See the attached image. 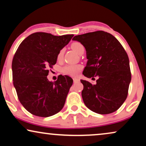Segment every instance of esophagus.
<instances>
[{"label": "esophagus", "mask_w": 146, "mask_h": 146, "mask_svg": "<svg viewBox=\"0 0 146 146\" xmlns=\"http://www.w3.org/2000/svg\"><path fill=\"white\" fill-rule=\"evenodd\" d=\"M73 81H74V83H76V82H79V80L78 78H74Z\"/></svg>", "instance_id": "34e87169"}]
</instances>
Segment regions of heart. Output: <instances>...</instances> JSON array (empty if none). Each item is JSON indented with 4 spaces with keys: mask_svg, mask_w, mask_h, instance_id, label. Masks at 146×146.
I'll return each instance as SVG.
<instances>
[{
    "mask_svg": "<svg viewBox=\"0 0 146 146\" xmlns=\"http://www.w3.org/2000/svg\"><path fill=\"white\" fill-rule=\"evenodd\" d=\"M72 48L76 52L78 53L79 54L80 53V52L83 50H84V47L82 44L80 42H75L72 44ZM64 53V49L62 48L59 51V52L58 53L57 55V58L58 60H61L63 58ZM82 67L80 65H69L66 66L63 68V72L66 74L70 75V76H76L81 71Z\"/></svg>",
    "mask_w": 146,
    "mask_h": 146,
    "instance_id": "b5f03b06",
    "label": "heart"
}]
</instances>
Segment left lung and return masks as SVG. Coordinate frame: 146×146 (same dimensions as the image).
Segmentation results:
<instances>
[{"mask_svg": "<svg viewBox=\"0 0 146 146\" xmlns=\"http://www.w3.org/2000/svg\"><path fill=\"white\" fill-rule=\"evenodd\" d=\"M72 40L80 42L86 51L83 74L89 78L98 76L96 84L80 80L84 103L100 114L114 112L126 99L131 82L126 52L113 35L102 31L75 36Z\"/></svg>", "mask_w": 146, "mask_h": 146, "instance_id": "8db88e82", "label": "left lung"}]
</instances>
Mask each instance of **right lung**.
<instances>
[{"instance_id": "right-lung-1", "label": "right lung", "mask_w": 146, "mask_h": 146, "mask_svg": "<svg viewBox=\"0 0 146 146\" xmlns=\"http://www.w3.org/2000/svg\"><path fill=\"white\" fill-rule=\"evenodd\" d=\"M73 36L35 33L18 48L12 63L13 84L20 102L32 114L49 117L63 108L73 80L60 75L50 82L47 76L56 63L58 53Z\"/></svg>"}]
</instances>
